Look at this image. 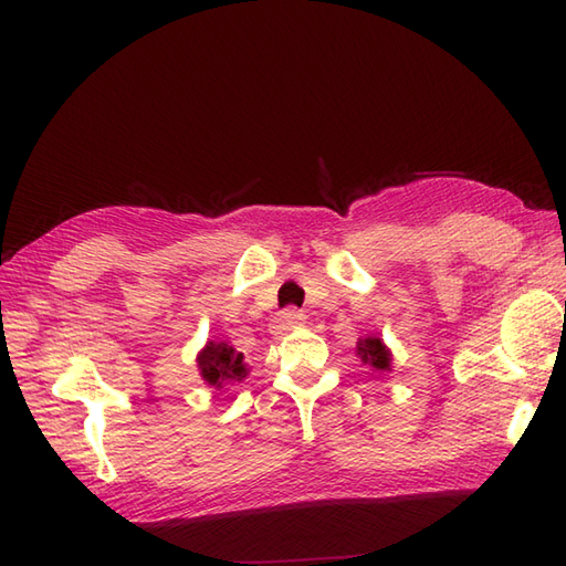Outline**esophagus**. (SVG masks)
I'll return each instance as SVG.
<instances>
[{
  "label": "esophagus",
  "instance_id": "obj_1",
  "mask_svg": "<svg viewBox=\"0 0 566 566\" xmlns=\"http://www.w3.org/2000/svg\"><path fill=\"white\" fill-rule=\"evenodd\" d=\"M304 321H306L304 313L296 311V308H286L280 315V331H294V327L304 325Z\"/></svg>",
  "mask_w": 566,
  "mask_h": 566
}]
</instances>
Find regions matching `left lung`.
Instances as JSON below:
<instances>
[{"label": "left lung", "mask_w": 566, "mask_h": 566, "mask_svg": "<svg viewBox=\"0 0 566 566\" xmlns=\"http://www.w3.org/2000/svg\"><path fill=\"white\" fill-rule=\"evenodd\" d=\"M359 354H361V361L364 364H371L374 369H384L388 371L390 366V352L386 349V345L380 343L378 337H366L359 343Z\"/></svg>", "instance_id": "1"}]
</instances>
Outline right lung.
Segmentation results:
<instances>
[{
  "mask_svg": "<svg viewBox=\"0 0 566 566\" xmlns=\"http://www.w3.org/2000/svg\"><path fill=\"white\" fill-rule=\"evenodd\" d=\"M197 366H200L202 378L214 388L241 384V380L248 376L243 354L235 352L227 343H209L200 352V357H197Z\"/></svg>",
  "mask_w": 566,
  "mask_h": 566,
  "instance_id": "1",
  "label": "right lung"
}]
</instances>
